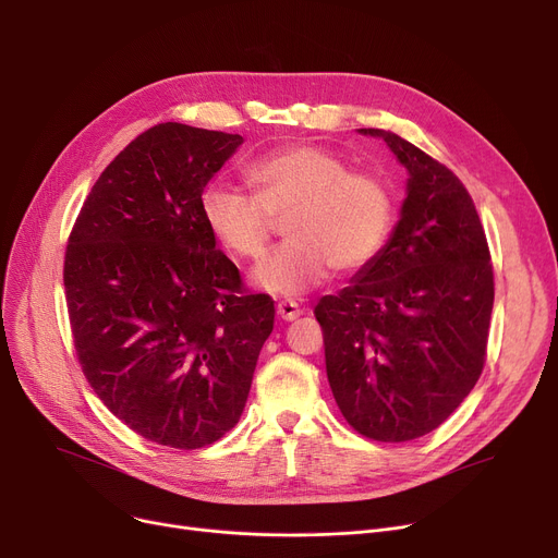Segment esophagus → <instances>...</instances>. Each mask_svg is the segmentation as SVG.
<instances>
[{
  "label": "esophagus",
  "instance_id": "obj_1",
  "mask_svg": "<svg viewBox=\"0 0 558 558\" xmlns=\"http://www.w3.org/2000/svg\"><path fill=\"white\" fill-rule=\"evenodd\" d=\"M276 310H278V316L282 320H294V318L301 316V305L294 303V301H282V303H278Z\"/></svg>",
  "mask_w": 558,
  "mask_h": 558
}]
</instances>
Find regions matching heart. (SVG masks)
Listing matches in <instances>:
<instances>
[{"label": "heart", "instance_id": "heart-1", "mask_svg": "<svg viewBox=\"0 0 558 558\" xmlns=\"http://www.w3.org/2000/svg\"><path fill=\"white\" fill-rule=\"evenodd\" d=\"M348 162L314 144H287L248 167L253 194L215 181L201 192L208 232L230 255L257 259L274 217H286L287 240L253 274L274 296H299L337 274H357L385 248L393 228V196L383 179L348 171Z\"/></svg>", "mask_w": 558, "mask_h": 558}]
</instances>
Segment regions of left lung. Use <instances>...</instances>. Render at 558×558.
<instances>
[{
  "instance_id": "left-lung-1",
  "label": "left lung",
  "mask_w": 558,
  "mask_h": 558,
  "mask_svg": "<svg viewBox=\"0 0 558 558\" xmlns=\"http://www.w3.org/2000/svg\"><path fill=\"white\" fill-rule=\"evenodd\" d=\"M357 131L387 142L409 173L407 196L385 248L314 314L348 425L373 441L402 444L436 429L477 385L493 267L457 175L391 131Z\"/></svg>"
}]
</instances>
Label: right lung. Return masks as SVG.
<instances>
[{
	"label": "right lung",
	"instance_id": "1",
	"mask_svg": "<svg viewBox=\"0 0 558 558\" xmlns=\"http://www.w3.org/2000/svg\"><path fill=\"white\" fill-rule=\"evenodd\" d=\"M242 135L158 124L99 175L65 251L87 383L146 441L210 446L238 425L276 307L246 294L198 210Z\"/></svg>",
	"mask_w": 558,
	"mask_h": 558
}]
</instances>
